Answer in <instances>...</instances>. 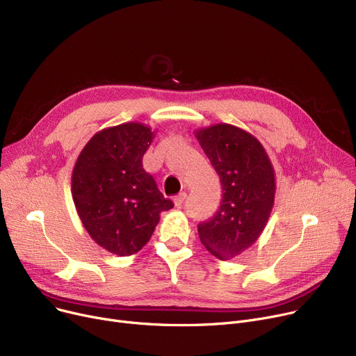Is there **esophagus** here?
Returning <instances> with one entry per match:
<instances>
[{"label": "esophagus", "mask_w": 356, "mask_h": 356, "mask_svg": "<svg viewBox=\"0 0 356 356\" xmlns=\"http://www.w3.org/2000/svg\"><path fill=\"white\" fill-rule=\"evenodd\" d=\"M186 199H188V193L181 192V193H179V195L175 197V204H176V207H181V204L186 202Z\"/></svg>", "instance_id": "34e87169"}]
</instances>
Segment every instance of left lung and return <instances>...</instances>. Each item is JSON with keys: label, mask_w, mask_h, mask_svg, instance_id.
Here are the masks:
<instances>
[{"label": "left lung", "mask_w": 356, "mask_h": 356, "mask_svg": "<svg viewBox=\"0 0 356 356\" xmlns=\"http://www.w3.org/2000/svg\"><path fill=\"white\" fill-rule=\"evenodd\" d=\"M222 184L218 212L197 225L200 242L218 259L248 250L264 231L274 204L273 164L261 143L231 124L196 131Z\"/></svg>", "instance_id": "left-lung-1"}]
</instances>
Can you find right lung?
I'll list each match as a JSON object with an SVG mask.
<instances>
[{"mask_svg":"<svg viewBox=\"0 0 356 356\" xmlns=\"http://www.w3.org/2000/svg\"><path fill=\"white\" fill-rule=\"evenodd\" d=\"M153 138V131L140 122L105 128L83 147L72 173V197L85 229L120 257L138 252L160 213L173 208L143 168Z\"/></svg>","mask_w":356,"mask_h":356,"instance_id":"right-lung-1","label":"right lung"}]
</instances>
